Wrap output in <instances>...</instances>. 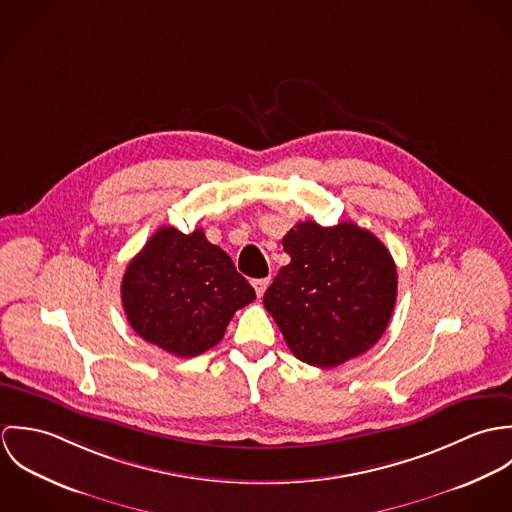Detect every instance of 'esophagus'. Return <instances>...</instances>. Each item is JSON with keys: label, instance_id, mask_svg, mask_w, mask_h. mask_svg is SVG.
<instances>
[{"label": "esophagus", "instance_id": "esophagus-1", "mask_svg": "<svg viewBox=\"0 0 512 512\" xmlns=\"http://www.w3.org/2000/svg\"><path fill=\"white\" fill-rule=\"evenodd\" d=\"M252 286H254V290H256V295H258V297H262L264 292H266V288L270 286V278H260V280H254V282H252Z\"/></svg>", "mask_w": 512, "mask_h": 512}]
</instances>
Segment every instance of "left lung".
Instances as JSON below:
<instances>
[{"label": "left lung", "instance_id": "1", "mask_svg": "<svg viewBox=\"0 0 512 512\" xmlns=\"http://www.w3.org/2000/svg\"><path fill=\"white\" fill-rule=\"evenodd\" d=\"M292 262L264 293L293 355L319 368L366 353L386 331L398 274L388 248L355 222H297L282 240Z\"/></svg>", "mask_w": 512, "mask_h": 512}]
</instances>
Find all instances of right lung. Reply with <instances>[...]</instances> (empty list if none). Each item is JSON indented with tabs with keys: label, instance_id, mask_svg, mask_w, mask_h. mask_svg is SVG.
Instances as JSON below:
<instances>
[{
	"label": "right lung",
	"instance_id": "add662e5",
	"mask_svg": "<svg viewBox=\"0 0 512 512\" xmlns=\"http://www.w3.org/2000/svg\"><path fill=\"white\" fill-rule=\"evenodd\" d=\"M254 299V288L201 228L183 234L161 226L122 278V305L132 329L181 359L220 343L232 315Z\"/></svg>",
	"mask_w": 512,
	"mask_h": 512
}]
</instances>
